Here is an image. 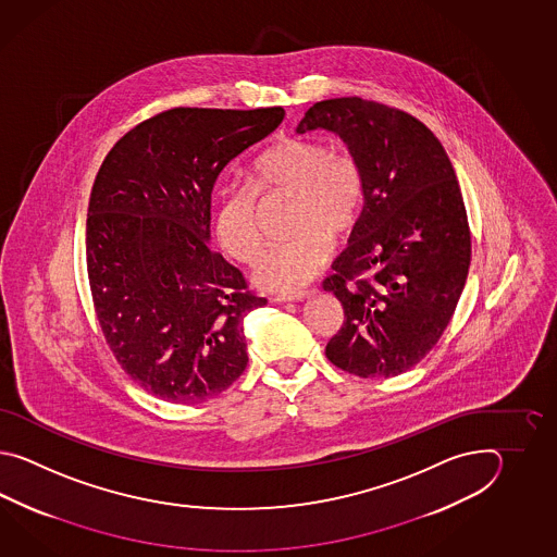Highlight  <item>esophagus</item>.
Here are the masks:
<instances>
[{
	"instance_id": "obj_1",
	"label": "esophagus",
	"mask_w": 557,
	"mask_h": 557,
	"mask_svg": "<svg viewBox=\"0 0 557 557\" xmlns=\"http://www.w3.org/2000/svg\"><path fill=\"white\" fill-rule=\"evenodd\" d=\"M308 296H310V293L305 290V293H295V295H276L273 300L274 302H298V300H305Z\"/></svg>"
}]
</instances>
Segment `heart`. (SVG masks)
Segmentation results:
<instances>
[{
    "mask_svg": "<svg viewBox=\"0 0 557 557\" xmlns=\"http://www.w3.org/2000/svg\"><path fill=\"white\" fill-rule=\"evenodd\" d=\"M250 190L256 195H293L290 231L295 237L273 243L252 264V283L293 293L331 259V238L355 226L364 201V177L350 154L334 153L319 139L274 143L252 163ZM247 187L226 185L214 205V235L237 261H250L261 245L257 201Z\"/></svg>",
    "mask_w": 557,
    "mask_h": 557,
    "instance_id": "obj_1",
    "label": "heart"
}]
</instances>
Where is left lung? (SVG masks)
<instances>
[{
    "label": "left lung",
    "instance_id": "left-lung-1",
    "mask_svg": "<svg viewBox=\"0 0 557 557\" xmlns=\"http://www.w3.org/2000/svg\"><path fill=\"white\" fill-rule=\"evenodd\" d=\"M314 129L338 135L364 177L362 213L324 281L344 308L326 356L360 379L398 376L438 343L462 295L472 257L462 190L436 135L400 109L326 99L296 133Z\"/></svg>",
    "mask_w": 557,
    "mask_h": 557
}]
</instances>
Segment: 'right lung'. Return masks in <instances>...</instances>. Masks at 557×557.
Masks as SVG:
<instances>
[{
  "mask_svg": "<svg viewBox=\"0 0 557 557\" xmlns=\"http://www.w3.org/2000/svg\"><path fill=\"white\" fill-rule=\"evenodd\" d=\"M283 119V107L169 109L123 135L95 177V314L121 368L161 400L202 403L247 368L245 317L267 300L211 249V193Z\"/></svg>",
  "mask_w": 557,
  "mask_h": 557,
  "instance_id": "1",
  "label": "right lung"
}]
</instances>
